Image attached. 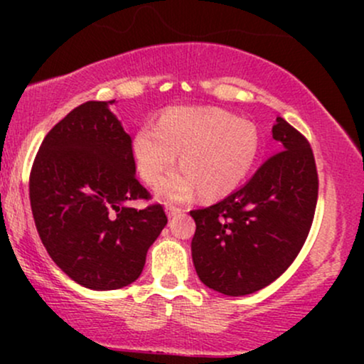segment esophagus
Returning <instances> with one entry per match:
<instances>
[{
	"label": "esophagus",
	"instance_id": "obj_1",
	"mask_svg": "<svg viewBox=\"0 0 364 364\" xmlns=\"http://www.w3.org/2000/svg\"><path fill=\"white\" fill-rule=\"evenodd\" d=\"M166 212H168V215H169V217H174V215L181 214V212H183V208H179V207H174V205H168V207H166Z\"/></svg>",
	"mask_w": 364,
	"mask_h": 364
}]
</instances>
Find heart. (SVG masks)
Masks as SVG:
<instances>
[{
	"label": "heart",
	"instance_id": "obj_1",
	"mask_svg": "<svg viewBox=\"0 0 364 364\" xmlns=\"http://www.w3.org/2000/svg\"><path fill=\"white\" fill-rule=\"evenodd\" d=\"M157 185V195L169 202H183L198 188L203 198L231 193L252 169L258 152V133L252 123L235 119L217 109H169L157 127L145 124L135 133L133 156L141 179Z\"/></svg>",
	"mask_w": 364,
	"mask_h": 364
}]
</instances>
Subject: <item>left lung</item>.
<instances>
[{
    "label": "left lung",
    "mask_w": 364,
    "mask_h": 364,
    "mask_svg": "<svg viewBox=\"0 0 364 364\" xmlns=\"http://www.w3.org/2000/svg\"><path fill=\"white\" fill-rule=\"evenodd\" d=\"M281 152L257 169L243 188L190 214L196 231L191 257L200 281L225 296L260 291L289 269L315 217L318 173L310 141L277 118Z\"/></svg>",
    "instance_id": "1"
}]
</instances>
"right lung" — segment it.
Listing matches in <instances>:
<instances>
[{
  "label": "right lung",
  "instance_id": "right-lung-1",
  "mask_svg": "<svg viewBox=\"0 0 364 364\" xmlns=\"http://www.w3.org/2000/svg\"><path fill=\"white\" fill-rule=\"evenodd\" d=\"M89 101L54 124L28 179L37 232L53 262L83 287L111 291L140 277L150 245L168 224L135 176L132 136L109 107Z\"/></svg>",
  "mask_w": 364,
  "mask_h": 364
}]
</instances>
